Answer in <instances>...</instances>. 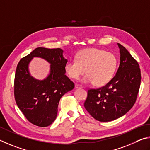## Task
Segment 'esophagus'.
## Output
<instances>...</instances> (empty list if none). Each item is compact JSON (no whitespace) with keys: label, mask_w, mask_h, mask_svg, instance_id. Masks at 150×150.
Wrapping results in <instances>:
<instances>
[{"label":"esophagus","mask_w":150,"mask_h":150,"mask_svg":"<svg viewBox=\"0 0 150 150\" xmlns=\"http://www.w3.org/2000/svg\"><path fill=\"white\" fill-rule=\"evenodd\" d=\"M75 88H83V86H81V85H80V84H75Z\"/></svg>","instance_id":"esophagus-1"}]
</instances>
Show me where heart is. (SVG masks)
<instances>
[{"label":"heart","instance_id":"obj_1","mask_svg":"<svg viewBox=\"0 0 150 150\" xmlns=\"http://www.w3.org/2000/svg\"><path fill=\"white\" fill-rule=\"evenodd\" d=\"M117 67V58L112 52L90 48L78 52L76 60H68L64 70L68 76L74 80L86 72L88 74L83 78L82 82L101 86L111 80Z\"/></svg>","mask_w":150,"mask_h":150}]
</instances>
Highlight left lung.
<instances>
[{"label": "left lung", "instance_id": "left-lung-1", "mask_svg": "<svg viewBox=\"0 0 150 150\" xmlns=\"http://www.w3.org/2000/svg\"><path fill=\"white\" fill-rule=\"evenodd\" d=\"M118 45L120 62L116 75L103 87L89 89L83 105L91 117L101 122L111 121L127 113L140 90V66L125 47Z\"/></svg>", "mask_w": 150, "mask_h": 150}]
</instances>
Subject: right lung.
I'll return each mask as SVG.
<instances>
[{
    "label": "right lung",
    "instance_id": "obj_1",
    "mask_svg": "<svg viewBox=\"0 0 150 150\" xmlns=\"http://www.w3.org/2000/svg\"><path fill=\"white\" fill-rule=\"evenodd\" d=\"M60 48L38 47L18 62L14 78V98L18 108L31 124L40 127L51 125L57 117L58 105L62 96L74 88L65 75L67 60ZM41 57L51 63V73L44 81L31 77L28 64L33 57Z\"/></svg>",
    "mask_w": 150,
    "mask_h": 150
}]
</instances>
